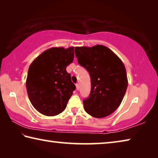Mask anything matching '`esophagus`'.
<instances>
[{
  "label": "esophagus",
  "instance_id": "obj_1",
  "mask_svg": "<svg viewBox=\"0 0 158 158\" xmlns=\"http://www.w3.org/2000/svg\"><path fill=\"white\" fill-rule=\"evenodd\" d=\"M76 89H77V90L79 89V84H76Z\"/></svg>",
  "mask_w": 158,
  "mask_h": 158
}]
</instances>
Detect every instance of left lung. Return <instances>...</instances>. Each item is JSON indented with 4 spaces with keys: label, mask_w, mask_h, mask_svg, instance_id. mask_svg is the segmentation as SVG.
<instances>
[{
    "label": "left lung",
    "mask_w": 158,
    "mask_h": 158,
    "mask_svg": "<svg viewBox=\"0 0 158 158\" xmlns=\"http://www.w3.org/2000/svg\"><path fill=\"white\" fill-rule=\"evenodd\" d=\"M80 65L89 73L91 90L83 101L85 111L95 118L111 114L121 105L128 81L122 60L103 45L77 47L74 49Z\"/></svg>",
    "instance_id": "obj_1"
}]
</instances>
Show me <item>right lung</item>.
Masks as SVG:
<instances>
[{"mask_svg": "<svg viewBox=\"0 0 158 158\" xmlns=\"http://www.w3.org/2000/svg\"><path fill=\"white\" fill-rule=\"evenodd\" d=\"M74 47H52L29 66L26 89L35 109L47 116L63 112L75 90L66 68L73 61Z\"/></svg>", "mask_w": 158, "mask_h": 158, "instance_id": "obj_1", "label": "right lung"}]
</instances>
